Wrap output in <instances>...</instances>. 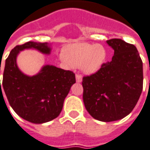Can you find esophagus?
Here are the masks:
<instances>
[{
	"label": "esophagus",
	"instance_id": "esophagus-1",
	"mask_svg": "<svg viewBox=\"0 0 150 150\" xmlns=\"http://www.w3.org/2000/svg\"><path fill=\"white\" fill-rule=\"evenodd\" d=\"M76 82H78V83H81V81H82V76H81V74L77 73V74H76Z\"/></svg>",
	"mask_w": 150,
	"mask_h": 150
}]
</instances>
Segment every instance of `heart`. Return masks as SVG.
<instances>
[{
    "instance_id": "obj_1",
    "label": "heart",
    "mask_w": 150,
    "mask_h": 150,
    "mask_svg": "<svg viewBox=\"0 0 150 150\" xmlns=\"http://www.w3.org/2000/svg\"><path fill=\"white\" fill-rule=\"evenodd\" d=\"M65 57L74 67L82 66L83 70L87 74H92L100 69L106 58L105 47L99 44L77 43L68 46L64 51Z\"/></svg>"
}]
</instances>
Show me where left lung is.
Masks as SVG:
<instances>
[{
  "label": "left lung",
  "mask_w": 150,
  "mask_h": 150,
  "mask_svg": "<svg viewBox=\"0 0 150 150\" xmlns=\"http://www.w3.org/2000/svg\"><path fill=\"white\" fill-rule=\"evenodd\" d=\"M112 59L94 74L83 77V100L94 118L109 122L131 112L143 87L142 61L134 45L120 39L108 40Z\"/></svg>",
  "instance_id": "8db88e82"
}]
</instances>
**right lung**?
Listing matches in <instances>:
<instances>
[{"mask_svg": "<svg viewBox=\"0 0 150 150\" xmlns=\"http://www.w3.org/2000/svg\"><path fill=\"white\" fill-rule=\"evenodd\" d=\"M30 48L45 54L50 52L47 42H27L16 45L6 59L0 94L2 89L13 110L21 118L41 124L58 117L76 77L73 71L50 65L45 66L35 76L23 74L17 67V55L19 51Z\"/></svg>", "mask_w": 150, "mask_h": 150, "instance_id": "right-lung-1", "label": "right lung"}]
</instances>
